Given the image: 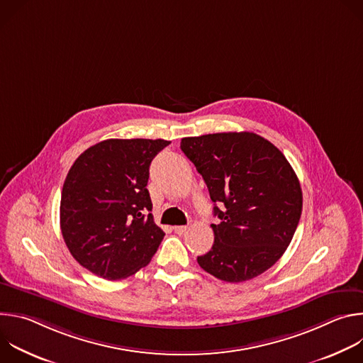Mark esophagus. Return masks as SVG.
<instances>
[{
    "mask_svg": "<svg viewBox=\"0 0 363 363\" xmlns=\"http://www.w3.org/2000/svg\"><path fill=\"white\" fill-rule=\"evenodd\" d=\"M186 230H188L186 225H175V227H174V231H175L177 234H184Z\"/></svg>",
    "mask_w": 363,
    "mask_h": 363,
    "instance_id": "obj_1",
    "label": "esophagus"
}]
</instances>
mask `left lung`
I'll return each instance as SVG.
<instances>
[{
	"instance_id": "1",
	"label": "left lung",
	"mask_w": 363,
	"mask_h": 363,
	"mask_svg": "<svg viewBox=\"0 0 363 363\" xmlns=\"http://www.w3.org/2000/svg\"><path fill=\"white\" fill-rule=\"evenodd\" d=\"M181 149L202 175L220 218L211 224V250L196 258L201 269L228 283L269 270L289 247L303 206L298 178L284 155L252 132L184 138Z\"/></svg>"
}]
</instances>
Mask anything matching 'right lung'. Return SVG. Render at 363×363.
<instances>
[{"mask_svg":"<svg viewBox=\"0 0 363 363\" xmlns=\"http://www.w3.org/2000/svg\"><path fill=\"white\" fill-rule=\"evenodd\" d=\"M171 142L108 139L70 168L60 201V228L74 260L106 280L149 264L165 233L155 224L146 189L149 165Z\"/></svg>","mask_w":363,"mask_h":363,"instance_id":"obj_1","label":"right lung"}]
</instances>
